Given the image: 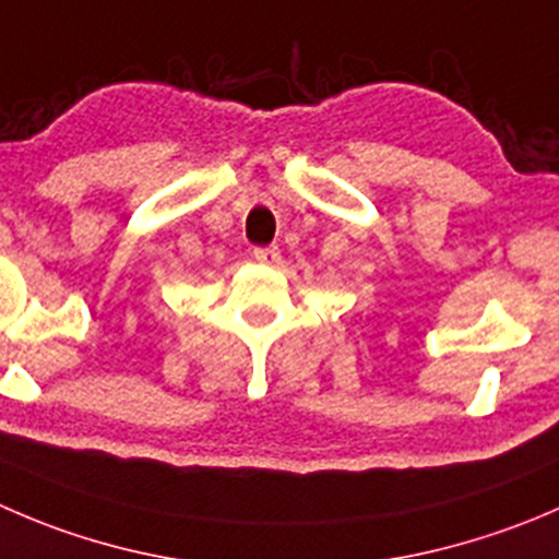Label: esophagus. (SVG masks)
<instances>
[{
	"label": "esophagus",
	"mask_w": 559,
	"mask_h": 559,
	"mask_svg": "<svg viewBox=\"0 0 559 559\" xmlns=\"http://www.w3.org/2000/svg\"><path fill=\"white\" fill-rule=\"evenodd\" d=\"M253 259H257L259 264H278L281 262V248L278 246L253 248Z\"/></svg>",
	"instance_id": "34e87169"
}]
</instances>
